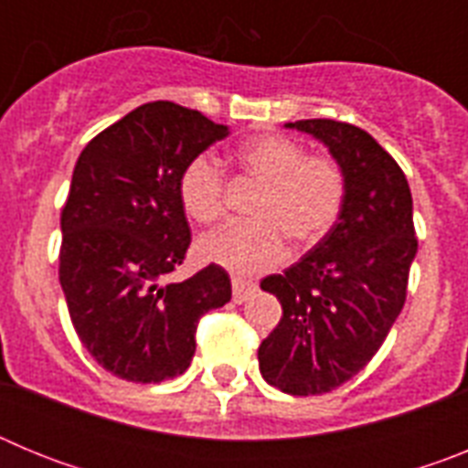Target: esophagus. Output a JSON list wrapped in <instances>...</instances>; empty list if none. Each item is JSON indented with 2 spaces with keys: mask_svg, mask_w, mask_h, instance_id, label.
Listing matches in <instances>:
<instances>
[{
  "mask_svg": "<svg viewBox=\"0 0 468 468\" xmlns=\"http://www.w3.org/2000/svg\"><path fill=\"white\" fill-rule=\"evenodd\" d=\"M231 291H234V302H237V304H241L243 300H248V297L258 291V285H255L250 279H246V276L234 274L231 276Z\"/></svg>",
  "mask_w": 468,
  "mask_h": 468,
  "instance_id": "esophagus-1",
  "label": "esophagus"
}]
</instances>
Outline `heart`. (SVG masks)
Instances as JSON below:
<instances>
[{
	"label": "heart",
	"mask_w": 468,
	"mask_h": 468,
	"mask_svg": "<svg viewBox=\"0 0 468 468\" xmlns=\"http://www.w3.org/2000/svg\"><path fill=\"white\" fill-rule=\"evenodd\" d=\"M229 164L241 180L258 185L248 220L229 222L198 239L201 258L237 271H262L281 262L288 240L297 250L324 241L340 222L349 180L333 156L307 154L279 133L248 138ZM177 198L198 225H213L227 208V183L210 156L197 154L177 176Z\"/></svg>",
	"instance_id": "b5f03b06"
}]
</instances>
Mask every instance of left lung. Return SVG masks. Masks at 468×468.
Wrapping results in <instances>:
<instances>
[{
  "instance_id": "left-lung-1",
  "label": "left lung",
  "mask_w": 468,
  "mask_h": 468,
  "mask_svg": "<svg viewBox=\"0 0 468 468\" xmlns=\"http://www.w3.org/2000/svg\"><path fill=\"white\" fill-rule=\"evenodd\" d=\"M288 126L324 140L349 180L328 237L260 281L283 309L258 349L260 373L285 394L314 396L349 382L387 340L408 295L417 237L405 173L373 135L333 119Z\"/></svg>"
}]
</instances>
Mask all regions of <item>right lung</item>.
Segmentation results:
<instances>
[{
  "mask_svg": "<svg viewBox=\"0 0 468 468\" xmlns=\"http://www.w3.org/2000/svg\"><path fill=\"white\" fill-rule=\"evenodd\" d=\"M227 126L156 101L95 135L60 213V285L81 345L114 378L150 384L189 367L198 318L231 300L220 264L166 276L192 243L177 176Z\"/></svg>",
  "mask_w": 468,
  "mask_h": 468,
  "instance_id": "add662e5",
  "label": "right lung"
}]
</instances>
